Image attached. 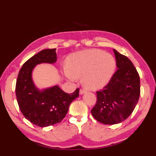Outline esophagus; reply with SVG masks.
<instances>
[{
    "mask_svg": "<svg viewBox=\"0 0 156 156\" xmlns=\"http://www.w3.org/2000/svg\"><path fill=\"white\" fill-rule=\"evenodd\" d=\"M86 92H87V90H84V89H80V92H79V93H80V94H83L86 93Z\"/></svg>",
    "mask_w": 156,
    "mask_h": 156,
    "instance_id": "obj_1",
    "label": "esophagus"
}]
</instances>
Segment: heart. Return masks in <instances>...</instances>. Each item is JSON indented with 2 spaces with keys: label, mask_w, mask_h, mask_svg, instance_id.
Wrapping results in <instances>:
<instances>
[{
  "label": "heart",
  "mask_w": 156,
  "mask_h": 156,
  "mask_svg": "<svg viewBox=\"0 0 156 156\" xmlns=\"http://www.w3.org/2000/svg\"><path fill=\"white\" fill-rule=\"evenodd\" d=\"M68 69H64L66 78L76 81L82 77L86 88L97 90L103 88L111 80L116 68L115 58L101 49H87L69 55Z\"/></svg>",
  "instance_id": "heart-1"
}]
</instances>
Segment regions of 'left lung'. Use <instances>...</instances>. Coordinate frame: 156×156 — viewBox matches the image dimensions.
I'll list each match as a JSON object with an SVG mask.
<instances>
[{
    "label": "left lung",
    "instance_id": "1",
    "mask_svg": "<svg viewBox=\"0 0 156 156\" xmlns=\"http://www.w3.org/2000/svg\"><path fill=\"white\" fill-rule=\"evenodd\" d=\"M117 70L106 87L97 92V101L91 110L98 122L115 125L125 120L136 106L140 95V78L133 63L113 49Z\"/></svg>",
    "mask_w": 156,
    "mask_h": 156
}]
</instances>
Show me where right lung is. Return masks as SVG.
Instances as JSON below:
<instances>
[{
	"instance_id": "right-lung-1",
	"label": "right lung",
	"mask_w": 156,
	"mask_h": 156,
	"mask_svg": "<svg viewBox=\"0 0 156 156\" xmlns=\"http://www.w3.org/2000/svg\"><path fill=\"white\" fill-rule=\"evenodd\" d=\"M56 49H43L24 63L16 82V97L20 110L31 123L45 127L61 122L72 102L79 96V89L72 94L63 91L58 85L40 89L33 80V71L41 64H55Z\"/></svg>"
}]
</instances>
